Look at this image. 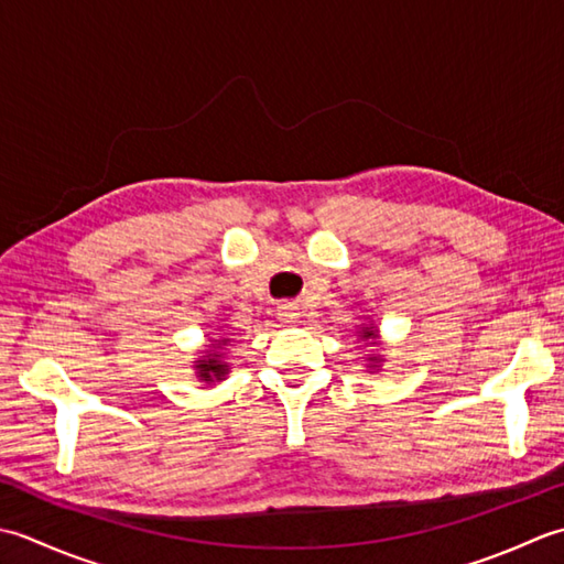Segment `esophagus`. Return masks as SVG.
I'll return each mask as SVG.
<instances>
[{"label":"esophagus","mask_w":564,"mask_h":564,"mask_svg":"<svg viewBox=\"0 0 564 564\" xmlns=\"http://www.w3.org/2000/svg\"><path fill=\"white\" fill-rule=\"evenodd\" d=\"M278 312H280V318H284V321H294V318L299 316L294 304H282V306L278 308Z\"/></svg>","instance_id":"1"}]
</instances>
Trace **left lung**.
<instances>
[{
	"label": "left lung",
	"mask_w": 564,
	"mask_h": 564,
	"mask_svg": "<svg viewBox=\"0 0 564 564\" xmlns=\"http://www.w3.org/2000/svg\"><path fill=\"white\" fill-rule=\"evenodd\" d=\"M365 338H375V333L372 330H367V336Z\"/></svg>",
	"instance_id": "obj_1"
}]
</instances>
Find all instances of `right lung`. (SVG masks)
Returning <instances> with one entry per match:
<instances>
[{"label": "right lung", "instance_id": "obj_1", "mask_svg": "<svg viewBox=\"0 0 564 564\" xmlns=\"http://www.w3.org/2000/svg\"><path fill=\"white\" fill-rule=\"evenodd\" d=\"M221 355H209V358L206 360H199V377L202 379H206V382H212V379H221L228 370H226V365H221Z\"/></svg>", "mask_w": 564, "mask_h": 564}]
</instances>
